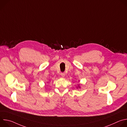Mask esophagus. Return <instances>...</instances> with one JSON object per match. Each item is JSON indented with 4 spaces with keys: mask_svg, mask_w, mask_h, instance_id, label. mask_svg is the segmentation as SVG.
I'll return each instance as SVG.
<instances>
[{
    "mask_svg": "<svg viewBox=\"0 0 127 127\" xmlns=\"http://www.w3.org/2000/svg\"><path fill=\"white\" fill-rule=\"evenodd\" d=\"M61 75L62 77H64L65 76V73H61Z\"/></svg>",
    "mask_w": 127,
    "mask_h": 127,
    "instance_id": "34e87169",
    "label": "esophagus"
}]
</instances>
